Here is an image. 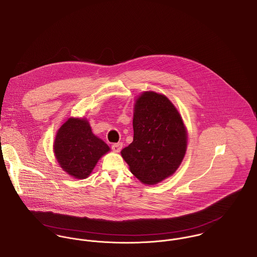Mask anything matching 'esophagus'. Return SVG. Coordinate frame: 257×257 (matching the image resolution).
I'll return each mask as SVG.
<instances>
[{
	"label": "esophagus",
	"instance_id": "obj_1",
	"mask_svg": "<svg viewBox=\"0 0 257 257\" xmlns=\"http://www.w3.org/2000/svg\"><path fill=\"white\" fill-rule=\"evenodd\" d=\"M122 146H123V144L121 143V142H118V143H114L113 145H112V150L114 151V152H116V153H118V152H120L121 151V149H122Z\"/></svg>",
	"mask_w": 257,
	"mask_h": 257
}]
</instances>
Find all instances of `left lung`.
I'll return each instance as SVG.
<instances>
[{"mask_svg":"<svg viewBox=\"0 0 257 257\" xmlns=\"http://www.w3.org/2000/svg\"><path fill=\"white\" fill-rule=\"evenodd\" d=\"M134 109L133 142L121 155L137 179L154 185L179 168L187 149V131L178 110L164 95L144 92Z\"/></svg>","mask_w":257,"mask_h":257,"instance_id":"left-lung-1","label":"left lung"}]
</instances>
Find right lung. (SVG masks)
Segmentation results:
<instances>
[{"label": "right lung", "mask_w": 257, "mask_h": 257, "mask_svg": "<svg viewBox=\"0 0 257 257\" xmlns=\"http://www.w3.org/2000/svg\"><path fill=\"white\" fill-rule=\"evenodd\" d=\"M60 167L76 179L87 178L100 157L110 149L91 131L85 119L69 118L58 130L53 144Z\"/></svg>", "instance_id": "obj_1"}]
</instances>
